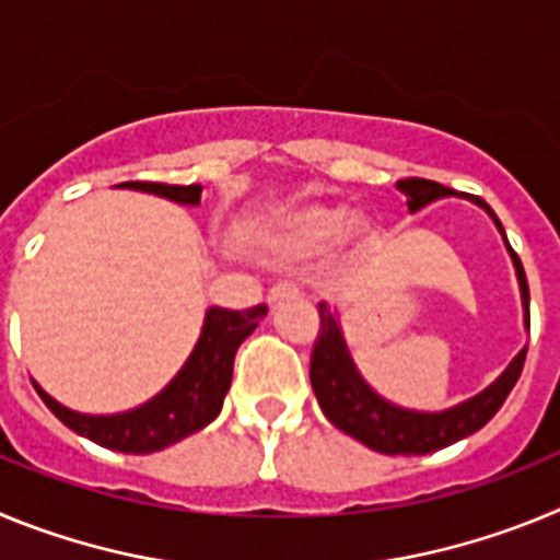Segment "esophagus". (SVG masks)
Returning <instances> with one entry per match:
<instances>
[{
	"instance_id": "1",
	"label": "esophagus",
	"mask_w": 560,
	"mask_h": 560,
	"mask_svg": "<svg viewBox=\"0 0 560 560\" xmlns=\"http://www.w3.org/2000/svg\"><path fill=\"white\" fill-rule=\"evenodd\" d=\"M294 296H300V289H296L291 280H280L277 285H271L269 291V305L275 308V305L285 303V300H294Z\"/></svg>"
}]
</instances>
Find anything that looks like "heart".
<instances>
[{
  "instance_id": "b5f03b06",
  "label": "heart",
  "mask_w": 560,
  "mask_h": 560,
  "mask_svg": "<svg viewBox=\"0 0 560 560\" xmlns=\"http://www.w3.org/2000/svg\"><path fill=\"white\" fill-rule=\"evenodd\" d=\"M341 232L355 252H368L375 244V230L368 221L348 224L345 207L316 205L291 212L289 219L280 224V230L275 232V249L285 260H308V257L330 249L339 241Z\"/></svg>"
}]
</instances>
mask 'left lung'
Listing matches in <instances>:
<instances>
[{"label":"left lung","mask_w":560,"mask_h":560,"mask_svg":"<svg viewBox=\"0 0 560 560\" xmlns=\"http://www.w3.org/2000/svg\"><path fill=\"white\" fill-rule=\"evenodd\" d=\"M398 190H404L412 212L420 210V207H427L429 201L443 199V196H452L454 192L452 187H443L432 179H418V176L400 179ZM474 201L491 212L499 232L504 235L497 212L485 205L482 199ZM508 249H511L513 264H516L518 285H522V303L524 311H527V328H530V289H527V277H524V266L511 244H508ZM316 308H319V334H316L314 350H311V387H314L316 400H319L325 418L336 429H341L345 434H350V438H355L359 443H364V446L381 454H404V457L432 454L438 448L452 446L457 440L468 438L477 429H482L499 412V407L511 395V389L516 387L524 359H527V348H524L511 361V368L504 370L491 387L479 393L477 398L448 409V412H409V409H398L393 404H387L384 398H378L361 381V375L353 368V361H350L348 348L341 341L334 314L323 303L316 305Z\"/></svg>","instance_id":"left-lung-1"}]
</instances>
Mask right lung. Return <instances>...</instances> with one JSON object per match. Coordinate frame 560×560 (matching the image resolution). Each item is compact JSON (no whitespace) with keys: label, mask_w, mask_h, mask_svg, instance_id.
<instances>
[{"label":"right lung","mask_w":560,"mask_h":560,"mask_svg":"<svg viewBox=\"0 0 560 560\" xmlns=\"http://www.w3.org/2000/svg\"><path fill=\"white\" fill-rule=\"evenodd\" d=\"M120 187L156 192L179 205H199L201 185H162V182H126ZM266 305H252L244 311L210 308L205 319V330L199 345L190 353L182 373L162 389L145 407L131 409L126 415H78L49 398L38 384L36 393L47 404V409L61 420L63 427L89 438L97 446L122 454H151L179 443L187 434L205 429L210 420L219 418L224 395L232 381V361H235L241 341L257 328L266 316Z\"/></svg>","instance_id":"obj_1"}]
</instances>
